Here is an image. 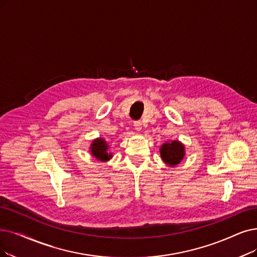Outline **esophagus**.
<instances>
[{"instance_id": "obj_1", "label": "esophagus", "mask_w": 257, "mask_h": 257, "mask_svg": "<svg viewBox=\"0 0 257 257\" xmlns=\"http://www.w3.org/2000/svg\"><path fill=\"white\" fill-rule=\"evenodd\" d=\"M134 127H135V130L137 132H140L142 130V123H141V121H135L134 122Z\"/></svg>"}]
</instances>
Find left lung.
<instances>
[{
  "mask_svg": "<svg viewBox=\"0 0 257 257\" xmlns=\"http://www.w3.org/2000/svg\"><path fill=\"white\" fill-rule=\"evenodd\" d=\"M184 155H186L184 146L177 140L163 143L160 148V156L162 160L171 167H175L180 163Z\"/></svg>",
  "mask_w": 257,
  "mask_h": 257,
  "instance_id": "8db88e82",
  "label": "left lung"
}]
</instances>
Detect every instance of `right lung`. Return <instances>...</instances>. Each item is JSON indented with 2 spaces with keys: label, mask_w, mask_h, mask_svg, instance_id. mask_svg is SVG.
Returning <instances> with one entry per match:
<instances>
[{
  "label": "right lung",
  "mask_w": 257,
  "mask_h": 257,
  "mask_svg": "<svg viewBox=\"0 0 257 257\" xmlns=\"http://www.w3.org/2000/svg\"><path fill=\"white\" fill-rule=\"evenodd\" d=\"M90 153L96 159L100 161H108L112 155L108 153V145L103 138H97L90 146Z\"/></svg>",
  "instance_id": "obj_1"
}]
</instances>
